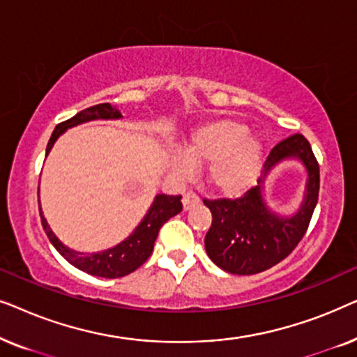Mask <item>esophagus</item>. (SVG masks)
I'll list each match as a JSON object with an SVG mask.
<instances>
[{"label": "esophagus", "mask_w": 357, "mask_h": 357, "mask_svg": "<svg viewBox=\"0 0 357 357\" xmlns=\"http://www.w3.org/2000/svg\"><path fill=\"white\" fill-rule=\"evenodd\" d=\"M199 203V198L197 193L193 192H188L183 195V199H182V204H183V211H190V209L197 206V204Z\"/></svg>", "instance_id": "obj_1"}]
</instances>
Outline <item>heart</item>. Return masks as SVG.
Masks as SVG:
<instances>
[{
  "label": "heart",
  "mask_w": 357,
  "mask_h": 357,
  "mask_svg": "<svg viewBox=\"0 0 357 357\" xmlns=\"http://www.w3.org/2000/svg\"><path fill=\"white\" fill-rule=\"evenodd\" d=\"M183 155H175L172 167L187 175L192 164L206 165V182L214 193L236 198L247 193L260 177L265 146L241 120L216 119L199 125L183 143Z\"/></svg>",
  "instance_id": "heart-1"
}]
</instances>
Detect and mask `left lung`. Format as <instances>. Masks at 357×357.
I'll use <instances>...</instances> for the list:
<instances>
[{"label":"left lung","instance_id":"left-lung-1","mask_svg":"<svg viewBox=\"0 0 357 357\" xmlns=\"http://www.w3.org/2000/svg\"><path fill=\"white\" fill-rule=\"evenodd\" d=\"M294 160L306 170V188L294 213L276 212L266 202L267 175L278 165ZM320 174L312 148L302 135L276 144L268 155L255 188L237 199H214L204 204L213 214L204 248L214 265L232 275L265 271L294 250L309 227L319 199Z\"/></svg>","mask_w":357,"mask_h":357}]
</instances>
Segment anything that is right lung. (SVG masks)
I'll use <instances>...</instances> for the list:
<instances>
[{
	"instance_id": "add662e5",
	"label": "right lung",
	"mask_w": 357,
	"mask_h": 357,
	"mask_svg": "<svg viewBox=\"0 0 357 357\" xmlns=\"http://www.w3.org/2000/svg\"><path fill=\"white\" fill-rule=\"evenodd\" d=\"M123 119L120 110L115 105L110 104H99L89 109L79 112L73 119L63 121L55 128L52 133V138L47 144V155L50 154L53 146H55L56 139L65 133L66 130L73 128V126L87 123V121H97V120H120ZM40 193V192H38ZM182 197L180 195H155L153 203L148 211H146L144 218L141 222L135 227V231L130 234L128 237L123 238L116 245L105 248L100 252H77L75 248H70L65 245L60 238L55 236L48 226L45 216H43L40 208V218L43 231L47 232V237L50 238L53 247L56 248L58 253L65 258L68 263L77 270L87 273V275L99 276V278H121L130 275L135 270L143 265L148 260L151 253H153L154 242L158 238L159 229L162 227L164 222H167L170 218L182 211V203H180Z\"/></svg>"
}]
</instances>
